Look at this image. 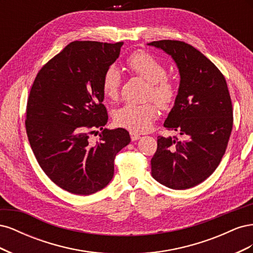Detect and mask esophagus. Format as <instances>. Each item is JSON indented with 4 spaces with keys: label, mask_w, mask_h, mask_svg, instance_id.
<instances>
[{
    "label": "esophagus",
    "mask_w": 253,
    "mask_h": 253,
    "mask_svg": "<svg viewBox=\"0 0 253 253\" xmlns=\"http://www.w3.org/2000/svg\"><path fill=\"white\" fill-rule=\"evenodd\" d=\"M129 135H131V139H132V141H135V140H138L139 138H140V135L139 134H137V133H134V132H131L129 133Z\"/></svg>",
    "instance_id": "1"
}]
</instances>
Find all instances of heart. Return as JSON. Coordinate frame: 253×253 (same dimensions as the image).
Instances as JSON below:
<instances>
[{
  "label": "heart",
  "instance_id": "obj_1",
  "mask_svg": "<svg viewBox=\"0 0 253 253\" xmlns=\"http://www.w3.org/2000/svg\"><path fill=\"white\" fill-rule=\"evenodd\" d=\"M126 66L134 75L149 82L147 97L152 98L162 110H169L177 97V86L173 79L167 76V67L152 53L136 50L126 60ZM122 77L118 67L111 65L102 76V90L110 100L119 96ZM157 118L156 105L149 101L144 103H126L114 112V121L118 126L134 133H143L151 128Z\"/></svg>",
  "mask_w": 253,
  "mask_h": 253
}]
</instances>
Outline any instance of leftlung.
<instances>
[{
  "label": "left lung",
  "mask_w": 253,
  "mask_h": 253,
  "mask_svg": "<svg viewBox=\"0 0 253 253\" xmlns=\"http://www.w3.org/2000/svg\"><path fill=\"white\" fill-rule=\"evenodd\" d=\"M149 45L169 53L180 74L178 94L164 126L178 132L181 138L157 137L152 176L168 188H192L215 171L230 138L233 109L227 82L192 45L177 40Z\"/></svg>",
  "instance_id": "1"
}]
</instances>
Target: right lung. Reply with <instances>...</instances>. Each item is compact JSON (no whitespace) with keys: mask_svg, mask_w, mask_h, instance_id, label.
<instances>
[{"mask_svg":"<svg viewBox=\"0 0 253 253\" xmlns=\"http://www.w3.org/2000/svg\"><path fill=\"white\" fill-rule=\"evenodd\" d=\"M124 42L74 41L38 73L26 106L30 147L44 173L77 195L103 189L114 175L117 153L131 141L125 128H103L102 76L119 57ZM102 129L90 144L89 134Z\"/></svg>","mask_w":253,"mask_h":253,"instance_id":"obj_1","label":"right lung"}]
</instances>
